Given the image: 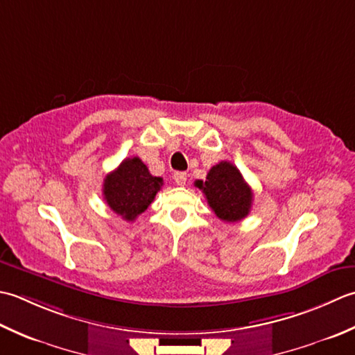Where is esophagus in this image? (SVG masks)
Instances as JSON below:
<instances>
[{
    "mask_svg": "<svg viewBox=\"0 0 355 355\" xmlns=\"http://www.w3.org/2000/svg\"><path fill=\"white\" fill-rule=\"evenodd\" d=\"M173 179H175L176 185H179V187H184V185H185V182H187V173H184V171H178V173H175V176H173Z\"/></svg>",
    "mask_w": 355,
    "mask_h": 355,
    "instance_id": "34e87169",
    "label": "esophagus"
}]
</instances>
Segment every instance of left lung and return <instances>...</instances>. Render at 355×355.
<instances>
[{
  "label": "left lung",
  "instance_id": "8db88e82",
  "mask_svg": "<svg viewBox=\"0 0 355 355\" xmlns=\"http://www.w3.org/2000/svg\"><path fill=\"white\" fill-rule=\"evenodd\" d=\"M196 187L205 194L208 205L219 219L239 222L248 216L252 205V190L231 162L216 164L205 180H196Z\"/></svg>",
  "mask_w": 355,
  "mask_h": 355
}]
</instances>
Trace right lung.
<instances>
[{"label": "right lung", "mask_w": 355, "mask_h": 355, "mask_svg": "<svg viewBox=\"0 0 355 355\" xmlns=\"http://www.w3.org/2000/svg\"><path fill=\"white\" fill-rule=\"evenodd\" d=\"M164 185L162 178L151 176L139 157H127L104 179L103 194L114 213L127 222L142 214Z\"/></svg>", "instance_id": "1"}]
</instances>
